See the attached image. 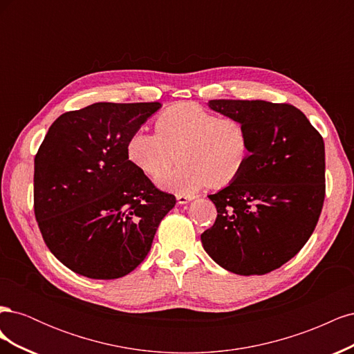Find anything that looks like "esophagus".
Instances as JSON below:
<instances>
[{"label":"esophagus","instance_id":"esophagus-1","mask_svg":"<svg viewBox=\"0 0 354 354\" xmlns=\"http://www.w3.org/2000/svg\"><path fill=\"white\" fill-rule=\"evenodd\" d=\"M192 199V196H186V195H177V202L178 203H187Z\"/></svg>","mask_w":354,"mask_h":354}]
</instances>
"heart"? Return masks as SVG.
Returning <instances> with one entry per match:
<instances>
[{
	"label": "heart",
	"instance_id": "1",
	"mask_svg": "<svg viewBox=\"0 0 354 354\" xmlns=\"http://www.w3.org/2000/svg\"><path fill=\"white\" fill-rule=\"evenodd\" d=\"M155 130L134 131L127 142L131 164L158 181L176 160L181 164L162 180L177 194L203 186L221 189L236 181L248 164L252 145L241 118L218 116L194 102L176 103L155 118Z\"/></svg>",
	"mask_w": 354,
	"mask_h": 354
}]
</instances>
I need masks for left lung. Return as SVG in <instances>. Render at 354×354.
<instances>
[{
    "mask_svg": "<svg viewBox=\"0 0 354 354\" xmlns=\"http://www.w3.org/2000/svg\"><path fill=\"white\" fill-rule=\"evenodd\" d=\"M248 125L252 151L236 181L208 198L217 218L201 234L203 250L236 274H266L299 252L325 201V143L289 103L209 100Z\"/></svg>",
    "mask_w": 354,
    "mask_h": 354,
    "instance_id": "obj_1",
    "label": "left lung"
}]
</instances>
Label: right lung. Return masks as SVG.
Segmentation results:
<instances>
[{"mask_svg":"<svg viewBox=\"0 0 354 354\" xmlns=\"http://www.w3.org/2000/svg\"><path fill=\"white\" fill-rule=\"evenodd\" d=\"M94 103L60 115L35 155L34 211L48 250L72 272L118 279L140 264L176 196L127 156V142L160 108Z\"/></svg>","mask_w":354,"mask_h":354,"instance_id":"right-lung-1","label":"right lung"}]
</instances>
